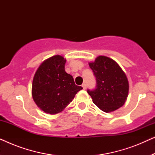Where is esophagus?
Returning <instances> with one entry per match:
<instances>
[{"label":"esophagus","instance_id":"34e87169","mask_svg":"<svg viewBox=\"0 0 155 155\" xmlns=\"http://www.w3.org/2000/svg\"><path fill=\"white\" fill-rule=\"evenodd\" d=\"M82 88L84 89V90H85V89L87 88V84L85 83H83L82 84Z\"/></svg>","mask_w":155,"mask_h":155}]
</instances>
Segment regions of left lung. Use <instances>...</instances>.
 <instances>
[{
    "mask_svg": "<svg viewBox=\"0 0 155 155\" xmlns=\"http://www.w3.org/2000/svg\"><path fill=\"white\" fill-rule=\"evenodd\" d=\"M89 65L97 82L94 90H87L93 103L107 113L121 107L128 97L129 84L118 63L109 57L99 56Z\"/></svg>",
    "mask_w": 155,
    "mask_h": 155,
    "instance_id": "8db88e82",
    "label": "left lung"
}]
</instances>
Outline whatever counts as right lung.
Listing matches in <instances>:
<instances>
[{"label": "right lung", "instance_id": "1", "mask_svg": "<svg viewBox=\"0 0 155 155\" xmlns=\"http://www.w3.org/2000/svg\"><path fill=\"white\" fill-rule=\"evenodd\" d=\"M66 60L56 55L41 63L33 78L31 94L38 107L46 114L60 113L73 101L81 86L65 71Z\"/></svg>", "mask_w": 155, "mask_h": 155}]
</instances>
